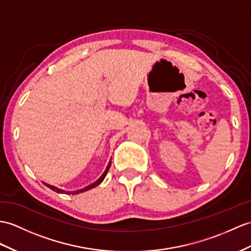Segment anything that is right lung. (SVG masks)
<instances>
[{"label": "right lung", "mask_w": 251, "mask_h": 251, "mask_svg": "<svg viewBox=\"0 0 251 251\" xmlns=\"http://www.w3.org/2000/svg\"><path fill=\"white\" fill-rule=\"evenodd\" d=\"M111 164H112V160L108 162L107 166H106V168H105V170H104V173L102 174V176H101L100 178L98 179L96 182L91 183L90 185H88V186H86V187H84V188H82V189H77V191H75V192H67V191H64V189H60V188H58V187H55V186L50 185V184H48V183H45V182H44V184H45L46 186H48L49 188H51L52 191L56 192V193H58V194H67V195H70V194H72V195H76V194H79V193L86 192V191H88V189H91V188H94V187L98 186V185H99L100 183H101L103 180H104V178L106 176V174H107V172H108V169H109V167H111Z\"/></svg>", "instance_id": "1"}]
</instances>
